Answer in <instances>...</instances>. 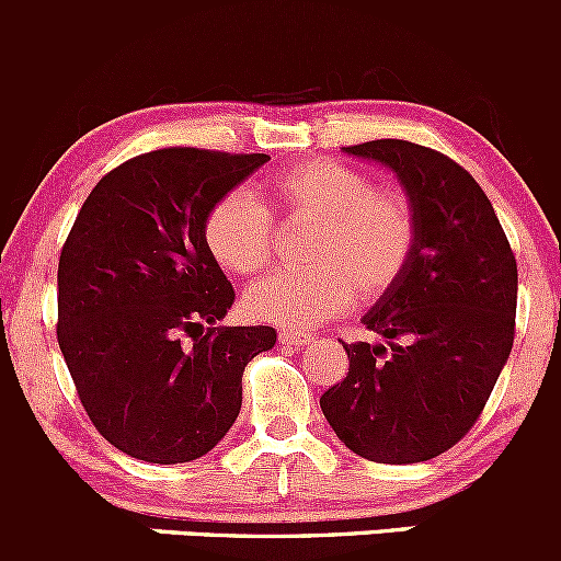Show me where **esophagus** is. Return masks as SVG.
Returning a JSON list of instances; mask_svg holds the SVG:
<instances>
[{"mask_svg":"<svg viewBox=\"0 0 561 561\" xmlns=\"http://www.w3.org/2000/svg\"><path fill=\"white\" fill-rule=\"evenodd\" d=\"M278 341L283 343V346H305V343H310V335H299V332H291V330H280L278 332Z\"/></svg>","mask_w":561,"mask_h":561,"instance_id":"1","label":"esophagus"}]
</instances>
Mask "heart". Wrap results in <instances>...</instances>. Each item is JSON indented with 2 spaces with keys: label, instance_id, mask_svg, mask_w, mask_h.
<instances>
[{
  "label": "heart",
  "instance_id": "obj_1",
  "mask_svg": "<svg viewBox=\"0 0 561 561\" xmlns=\"http://www.w3.org/2000/svg\"><path fill=\"white\" fill-rule=\"evenodd\" d=\"M264 202L231 191L204 218V242L231 275L259 273L275 248L271 209L316 220L305 242L308 267L283 270L242 294L248 313L267 324L316 327L341 316L354 297H385L407 273L417 245L412 202L396 187H374L354 165L316 158L262 187Z\"/></svg>",
  "mask_w": 561,
  "mask_h": 561
}]
</instances>
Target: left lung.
<instances>
[{
  "label": "left lung",
  "mask_w": 561,
  "mask_h": 561,
  "mask_svg": "<svg viewBox=\"0 0 561 561\" xmlns=\"http://www.w3.org/2000/svg\"><path fill=\"white\" fill-rule=\"evenodd\" d=\"M343 149L398 176L417 245L363 316L381 343H343L348 374L321 396V412L368 461H431L469 434L507 363L518 267L491 202L456 160L401 138Z\"/></svg>",
  "instance_id": "left-lung-1"
}]
</instances>
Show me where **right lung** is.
<instances>
[{
    "instance_id": "right-lung-1",
    "label": "right lung",
    "mask_w": 561,
    "mask_h": 561,
    "mask_svg": "<svg viewBox=\"0 0 561 561\" xmlns=\"http://www.w3.org/2000/svg\"><path fill=\"white\" fill-rule=\"evenodd\" d=\"M270 154L169 147L87 196L59 256L57 341L105 442L149 463L207 456L234 425L242 374L273 327H218L234 288L204 242L213 204Z\"/></svg>"
}]
</instances>
